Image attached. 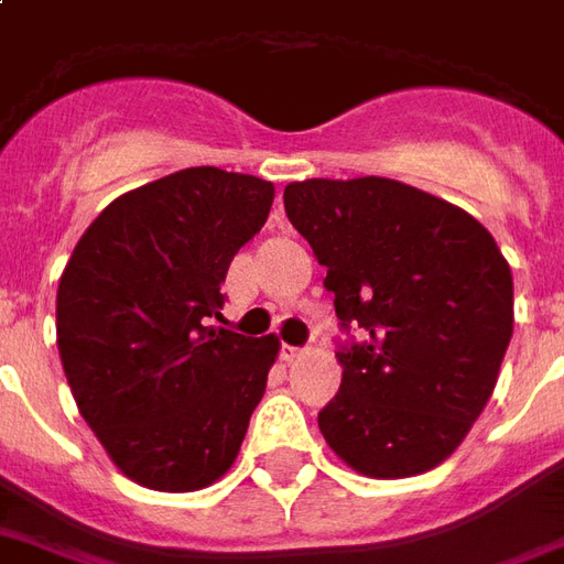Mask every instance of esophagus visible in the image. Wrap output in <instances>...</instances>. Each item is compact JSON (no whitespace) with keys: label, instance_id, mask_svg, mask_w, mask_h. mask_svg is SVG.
Listing matches in <instances>:
<instances>
[{"label":"esophagus","instance_id":"1","mask_svg":"<svg viewBox=\"0 0 564 564\" xmlns=\"http://www.w3.org/2000/svg\"><path fill=\"white\" fill-rule=\"evenodd\" d=\"M302 352H304L302 346H290V344L281 346V358H283V361H295V358L302 356Z\"/></svg>","mask_w":564,"mask_h":564}]
</instances>
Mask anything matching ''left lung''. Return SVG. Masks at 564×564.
Masks as SVG:
<instances>
[{
  "label": "left lung",
  "instance_id": "8db88e82",
  "mask_svg": "<svg viewBox=\"0 0 564 564\" xmlns=\"http://www.w3.org/2000/svg\"><path fill=\"white\" fill-rule=\"evenodd\" d=\"M286 218L335 293L344 379L319 412L332 452L370 478H410L466 440L514 332V281L463 208L394 178H307Z\"/></svg>",
  "mask_w": 564,
  "mask_h": 564
}]
</instances>
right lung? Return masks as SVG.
I'll use <instances>...</instances> for the list:
<instances>
[{
    "mask_svg": "<svg viewBox=\"0 0 564 564\" xmlns=\"http://www.w3.org/2000/svg\"><path fill=\"white\" fill-rule=\"evenodd\" d=\"M265 178L187 166L128 191L83 232L56 293L70 394L131 481L164 494L236 463L278 337L208 325L232 257L269 218Z\"/></svg>",
    "mask_w": 564,
    "mask_h": 564,
    "instance_id": "add662e5",
    "label": "right lung"
}]
</instances>
